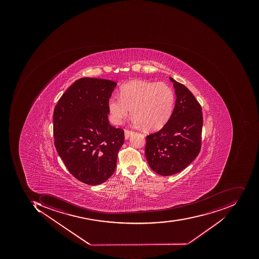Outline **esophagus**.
Here are the masks:
<instances>
[{
  "instance_id": "1",
  "label": "esophagus",
  "mask_w": 259,
  "mask_h": 259,
  "mask_svg": "<svg viewBox=\"0 0 259 259\" xmlns=\"http://www.w3.org/2000/svg\"><path fill=\"white\" fill-rule=\"evenodd\" d=\"M133 131L127 130V129H126V130L124 131V137H125V139H128L129 137H130L132 135H133Z\"/></svg>"
}]
</instances>
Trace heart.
Instances as JSON below:
<instances>
[{"label": "heart", "mask_w": 259, "mask_h": 259, "mask_svg": "<svg viewBox=\"0 0 259 259\" xmlns=\"http://www.w3.org/2000/svg\"><path fill=\"white\" fill-rule=\"evenodd\" d=\"M120 97L113 96L108 107L113 123L132 113L136 122L146 130H158L170 119L175 108V94L164 83L135 80L123 84Z\"/></svg>", "instance_id": "1"}]
</instances>
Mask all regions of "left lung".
I'll return each mask as SVG.
<instances>
[{
	"mask_svg": "<svg viewBox=\"0 0 259 259\" xmlns=\"http://www.w3.org/2000/svg\"><path fill=\"white\" fill-rule=\"evenodd\" d=\"M175 83L177 99L169 121L146 136L145 152L149 166L162 176L181 172L199 154L201 148L202 109L185 84Z\"/></svg>",
	"mask_w": 259,
	"mask_h": 259,
	"instance_id": "obj_1",
	"label": "left lung"
}]
</instances>
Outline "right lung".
Returning <instances> with one entry per match:
<instances>
[{"label": "right lung", "mask_w": 259, "mask_h": 259, "mask_svg": "<svg viewBox=\"0 0 259 259\" xmlns=\"http://www.w3.org/2000/svg\"><path fill=\"white\" fill-rule=\"evenodd\" d=\"M117 83L81 78L61 96L54 111V146L70 174L89 185L115 171L124 132L109 123L108 103Z\"/></svg>", "instance_id": "right-lung-1"}]
</instances>
